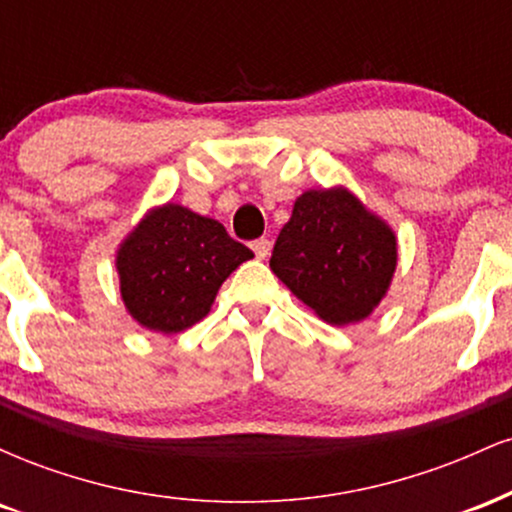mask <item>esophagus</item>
<instances>
[{"mask_svg":"<svg viewBox=\"0 0 512 512\" xmlns=\"http://www.w3.org/2000/svg\"><path fill=\"white\" fill-rule=\"evenodd\" d=\"M252 252H255L260 260H264V257H269V252H272V243H269L267 238H260V240H252Z\"/></svg>","mask_w":512,"mask_h":512,"instance_id":"34e87169","label":"esophagus"}]
</instances>
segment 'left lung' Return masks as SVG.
<instances>
[{
    "label": "left lung",
    "mask_w": 512,
    "mask_h": 512,
    "mask_svg": "<svg viewBox=\"0 0 512 512\" xmlns=\"http://www.w3.org/2000/svg\"><path fill=\"white\" fill-rule=\"evenodd\" d=\"M269 267L322 320L349 325L383 301L397 267L395 233L349 190H310L293 204Z\"/></svg>",
    "instance_id": "1"
}]
</instances>
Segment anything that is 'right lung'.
I'll return each instance as SVG.
<instances>
[{
    "label": "right lung",
    "mask_w": 512,
    "mask_h": 512,
    "mask_svg": "<svg viewBox=\"0 0 512 512\" xmlns=\"http://www.w3.org/2000/svg\"><path fill=\"white\" fill-rule=\"evenodd\" d=\"M250 257L219 221L166 204L120 245L122 301L146 330L182 332L209 313L228 274Z\"/></svg>",
    "instance_id": "1"
}]
</instances>
